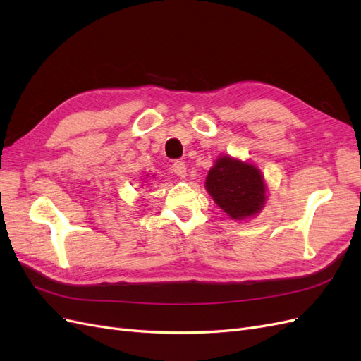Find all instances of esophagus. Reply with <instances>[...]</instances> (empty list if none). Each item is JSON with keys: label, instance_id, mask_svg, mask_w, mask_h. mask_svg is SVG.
I'll return each instance as SVG.
<instances>
[{"label": "esophagus", "instance_id": "obj_1", "mask_svg": "<svg viewBox=\"0 0 361 361\" xmlns=\"http://www.w3.org/2000/svg\"><path fill=\"white\" fill-rule=\"evenodd\" d=\"M173 171L178 174L179 178H185L187 176V166H185V162H182V161H176L173 164Z\"/></svg>", "mask_w": 361, "mask_h": 361}]
</instances>
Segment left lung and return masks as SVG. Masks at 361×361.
<instances>
[{"instance_id":"8db88e82","label":"left lung","mask_w":361,"mask_h":361,"mask_svg":"<svg viewBox=\"0 0 361 361\" xmlns=\"http://www.w3.org/2000/svg\"><path fill=\"white\" fill-rule=\"evenodd\" d=\"M204 188L233 220L259 214L267 200V185L260 170L228 155L215 161L206 176Z\"/></svg>"}]
</instances>
